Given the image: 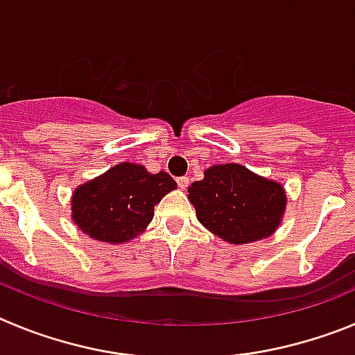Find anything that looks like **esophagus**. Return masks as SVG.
Returning <instances> with one entry per match:
<instances>
[{
    "instance_id": "obj_1",
    "label": "esophagus",
    "mask_w": 355,
    "mask_h": 355,
    "mask_svg": "<svg viewBox=\"0 0 355 355\" xmlns=\"http://www.w3.org/2000/svg\"><path fill=\"white\" fill-rule=\"evenodd\" d=\"M177 184H178V187H180V189L184 191L185 187H187V185H189V178H187V177H180V178H177Z\"/></svg>"
}]
</instances>
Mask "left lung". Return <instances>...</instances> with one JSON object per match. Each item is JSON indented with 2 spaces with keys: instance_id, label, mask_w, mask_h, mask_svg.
I'll use <instances>...</instances> for the list:
<instances>
[{
  "instance_id": "8db88e82",
  "label": "left lung",
  "mask_w": 355,
  "mask_h": 355,
  "mask_svg": "<svg viewBox=\"0 0 355 355\" xmlns=\"http://www.w3.org/2000/svg\"><path fill=\"white\" fill-rule=\"evenodd\" d=\"M187 193L198 221L235 245L270 237L286 210V193L279 182L237 162L210 166L203 180L191 184Z\"/></svg>"
}]
</instances>
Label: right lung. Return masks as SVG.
I'll return each instance as SVG.
<instances>
[{
    "mask_svg": "<svg viewBox=\"0 0 355 355\" xmlns=\"http://www.w3.org/2000/svg\"><path fill=\"white\" fill-rule=\"evenodd\" d=\"M177 182L145 166L120 162L106 173L78 185L72 193V221L88 237L107 244H125L146 230L154 207Z\"/></svg>",
    "mask_w": 355,
    "mask_h": 355,
    "instance_id": "right-lung-1",
    "label": "right lung"
}]
</instances>
